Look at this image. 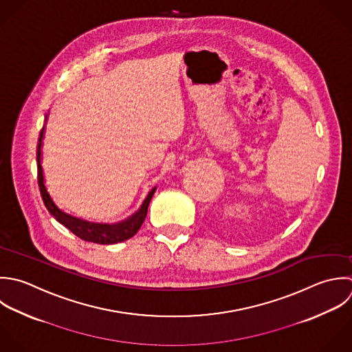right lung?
I'll return each mask as SVG.
<instances>
[{
    "mask_svg": "<svg viewBox=\"0 0 352 352\" xmlns=\"http://www.w3.org/2000/svg\"><path fill=\"white\" fill-rule=\"evenodd\" d=\"M42 138H43V129L39 133L38 146H36L38 185H39V190H41V196H42L43 204L47 208V211L50 212V215H53L57 222H60L63 226H65L75 236H78L79 239H82L85 241L107 245V244L122 243V241L129 240L130 237H133L140 230L142 222L145 221V217H146V212H148V207H149L151 199H152L156 188H153L148 193L146 199L144 200V203L141 204L140 210L135 214H133L131 217H129L127 219H124V221H122L119 223H112V225H109V223H94V222L83 221V219L75 218V217H72L69 214H65L64 211H61L54 204V201L52 200L50 195L46 190L45 184H43V174H42V166H41Z\"/></svg>",
    "mask_w": 352,
    "mask_h": 352,
    "instance_id": "add662e5",
    "label": "right lung"
}]
</instances>
